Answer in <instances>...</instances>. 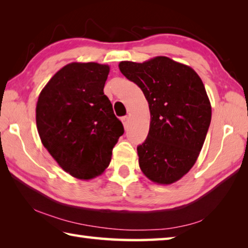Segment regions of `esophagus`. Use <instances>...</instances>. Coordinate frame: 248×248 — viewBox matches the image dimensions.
<instances>
[{"instance_id":"34e87169","label":"esophagus","mask_w":248,"mask_h":248,"mask_svg":"<svg viewBox=\"0 0 248 248\" xmlns=\"http://www.w3.org/2000/svg\"><path fill=\"white\" fill-rule=\"evenodd\" d=\"M123 124H124V128H128V124H129V117L128 116H124L123 117Z\"/></svg>"}]
</instances>
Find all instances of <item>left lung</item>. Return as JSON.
<instances>
[{
  "label": "left lung",
  "instance_id": "left-lung-1",
  "mask_svg": "<svg viewBox=\"0 0 248 248\" xmlns=\"http://www.w3.org/2000/svg\"><path fill=\"white\" fill-rule=\"evenodd\" d=\"M119 69L149 103V134L137 148L141 170L154 183L177 182L194 166L211 123L202 81L190 66L167 57L123 61Z\"/></svg>",
  "mask_w": 248,
  "mask_h": 248
}]
</instances>
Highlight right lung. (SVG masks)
Here are the masks:
<instances>
[{"label": "right lung", "instance_id": "1", "mask_svg": "<svg viewBox=\"0 0 248 248\" xmlns=\"http://www.w3.org/2000/svg\"><path fill=\"white\" fill-rule=\"evenodd\" d=\"M109 66L66 64L39 95L36 124L41 142L66 173L91 179L103 173L124 130L104 94Z\"/></svg>", "mask_w": 248, "mask_h": 248}]
</instances>
